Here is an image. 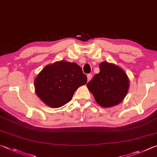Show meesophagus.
I'll use <instances>...</instances> for the list:
<instances>
[{"mask_svg":"<svg viewBox=\"0 0 157 157\" xmlns=\"http://www.w3.org/2000/svg\"><path fill=\"white\" fill-rule=\"evenodd\" d=\"M91 78H92V75H91V74H88V75H87V80H88V82L91 80Z\"/></svg>","mask_w":157,"mask_h":157,"instance_id":"esophagus-1","label":"esophagus"}]
</instances>
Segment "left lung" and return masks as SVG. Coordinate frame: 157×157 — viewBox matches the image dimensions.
Instances as JSON below:
<instances>
[{
	"label": "left lung",
	"instance_id": "1",
	"mask_svg": "<svg viewBox=\"0 0 157 157\" xmlns=\"http://www.w3.org/2000/svg\"><path fill=\"white\" fill-rule=\"evenodd\" d=\"M100 73L87 83L98 104L103 107H111L124 99L129 89V79L121 68L112 63L102 62Z\"/></svg>",
	"mask_w": 157,
	"mask_h": 157
}]
</instances>
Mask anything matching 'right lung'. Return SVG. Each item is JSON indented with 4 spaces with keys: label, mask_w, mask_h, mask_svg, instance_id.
<instances>
[{
    "label": "right lung",
    "mask_w": 157,
    "mask_h": 157,
    "mask_svg": "<svg viewBox=\"0 0 157 157\" xmlns=\"http://www.w3.org/2000/svg\"><path fill=\"white\" fill-rule=\"evenodd\" d=\"M86 82L87 77L80 66L61 61L46 66L36 78L34 87L45 104L58 108L70 102L77 89Z\"/></svg>",
    "instance_id": "obj_1"
}]
</instances>
